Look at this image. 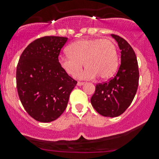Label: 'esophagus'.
<instances>
[{
  "mask_svg": "<svg viewBox=\"0 0 159 159\" xmlns=\"http://www.w3.org/2000/svg\"><path fill=\"white\" fill-rule=\"evenodd\" d=\"M78 84V86H81L84 84V82H82V81H78V84Z\"/></svg>",
  "mask_w": 159,
  "mask_h": 159,
  "instance_id": "34e87169",
  "label": "esophagus"
}]
</instances>
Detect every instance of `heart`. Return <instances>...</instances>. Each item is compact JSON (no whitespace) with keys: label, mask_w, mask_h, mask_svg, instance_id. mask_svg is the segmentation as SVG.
I'll use <instances>...</instances> for the list:
<instances>
[{"label":"heart","mask_w":159,"mask_h":159,"mask_svg":"<svg viewBox=\"0 0 159 159\" xmlns=\"http://www.w3.org/2000/svg\"><path fill=\"white\" fill-rule=\"evenodd\" d=\"M68 53L59 56V64L71 76H75L82 67V63L84 64L86 68L78 75L81 79H91L96 76L99 79H108L115 73L118 68V51L112 40H79L68 46Z\"/></svg>","instance_id":"heart-1"}]
</instances>
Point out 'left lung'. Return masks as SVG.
Here are the masks:
<instances>
[{"instance_id":"obj_1","label":"left lung","mask_w":159,"mask_h":159,"mask_svg":"<svg viewBox=\"0 0 159 159\" xmlns=\"http://www.w3.org/2000/svg\"><path fill=\"white\" fill-rule=\"evenodd\" d=\"M121 50V65L115 77L95 86L91 98L93 108L105 117H117L124 113L132 102L139 86L137 57L131 45L120 36L111 34Z\"/></svg>"}]
</instances>
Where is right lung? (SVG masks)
I'll use <instances>...</instances> for the list:
<instances>
[{
    "instance_id": "right-lung-1",
    "label": "right lung",
    "mask_w": 159,
    "mask_h": 159,
    "mask_svg": "<svg viewBox=\"0 0 159 159\" xmlns=\"http://www.w3.org/2000/svg\"><path fill=\"white\" fill-rule=\"evenodd\" d=\"M68 38L45 36L32 41L20 55L16 71L19 98L25 111L40 122L54 121L68 105L77 81L58 61Z\"/></svg>"
}]
</instances>
